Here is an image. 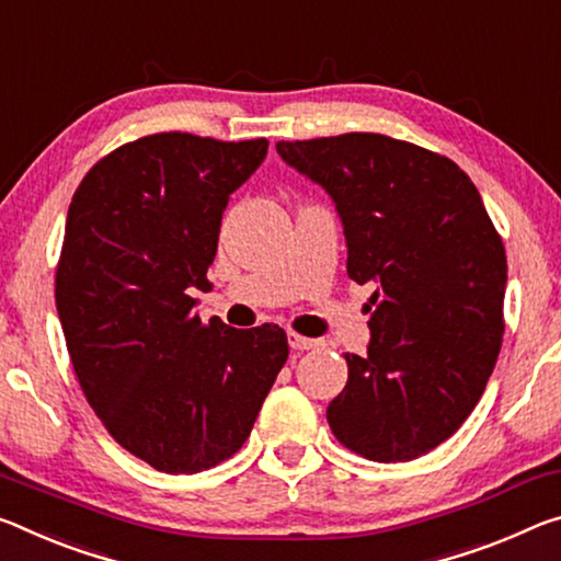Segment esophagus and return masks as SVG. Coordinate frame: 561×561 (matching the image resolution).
<instances>
[{
    "instance_id": "1",
    "label": "esophagus",
    "mask_w": 561,
    "mask_h": 561,
    "mask_svg": "<svg viewBox=\"0 0 561 561\" xmlns=\"http://www.w3.org/2000/svg\"><path fill=\"white\" fill-rule=\"evenodd\" d=\"M287 342H289L291 350H297V352L314 350V346H319V342L312 340V336H305V334H297V332H287Z\"/></svg>"
}]
</instances>
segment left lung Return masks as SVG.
Returning a JSON list of instances; mask_svg holds the SVG:
<instances>
[{"mask_svg":"<svg viewBox=\"0 0 561 561\" xmlns=\"http://www.w3.org/2000/svg\"><path fill=\"white\" fill-rule=\"evenodd\" d=\"M322 184L346 237V274L375 284L364 357L327 407L334 437L371 461H409L455 434L502 350L506 254L467 172L375 131L279 141Z\"/></svg>","mask_w":561,"mask_h":561,"instance_id":"1","label":"left lung"}]
</instances>
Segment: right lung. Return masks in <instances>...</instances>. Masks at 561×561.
<instances>
[{
    "label": "right lung",
    "mask_w": 561,
    "mask_h": 561,
    "mask_svg": "<svg viewBox=\"0 0 561 561\" xmlns=\"http://www.w3.org/2000/svg\"><path fill=\"white\" fill-rule=\"evenodd\" d=\"M266 139L159 131L84 174L67 211L55 299L79 387L112 439L167 474L239 451L289 357L284 329L202 322L221 211Z\"/></svg>",
    "instance_id": "right-lung-1"
}]
</instances>
